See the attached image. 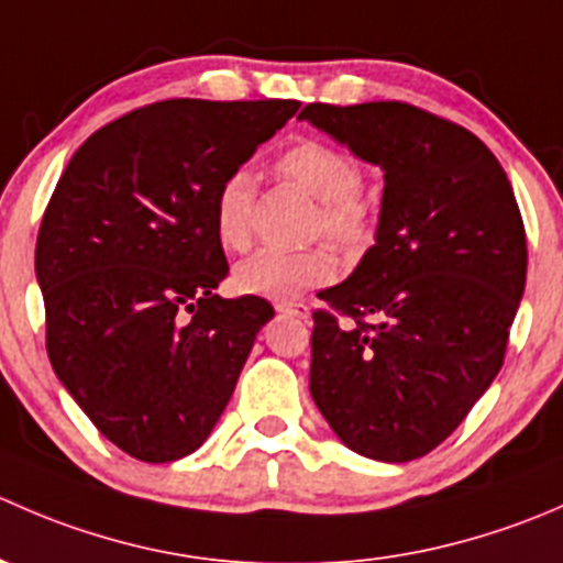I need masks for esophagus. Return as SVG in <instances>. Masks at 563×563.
<instances>
[{
	"label": "esophagus",
	"mask_w": 563,
	"mask_h": 563,
	"mask_svg": "<svg viewBox=\"0 0 563 563\" xmlns=\"http://www.w3.org/2000/svg\"><path fill=\"white\" fill-rule=\"evenodd\" d=\"M277 313L294 316V318H308L310 316V305H305V302H277Z\"/></svg>",
	"instance_id": "obj_1"
}]
</instances>
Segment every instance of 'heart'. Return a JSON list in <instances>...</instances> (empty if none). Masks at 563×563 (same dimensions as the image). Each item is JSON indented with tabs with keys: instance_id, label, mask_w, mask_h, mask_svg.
Returning <instances> with one entry per match:
<instances>
[{
	"instance_id": "b5f03b06",
	"label": "heart",
	"mask_w": 563,
	"mask_h": 563,
	"mask_svg": "<svg viewBox=\"0 0 563 563\" xmlns=\"http://www.w3.org/2000/svg\"><path fill=\"white\" fill-rule=\"evenodd\" d=\"M277 174L321 201L316 229L356 247L373 231V207L362 196V172L349 152L323 141L305 139L277 157ZM255 181L247 172H231L214 192L212 223L225 250L242 253L253 236ZM338 275V258L329 247L261 250L234 269L242 294L266 299H297Z\"/></svg>"
}]
</instances>
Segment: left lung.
Returning <instances> with one entry per match:
<instances>
[{
  "instance_id": "8db88e82",
  "label": "left lung",
  "mask_w": 563,
  "mask_h": 563,
  "mask_svg": "<svg viewBox=\"0 0 563 563\" xmlns=\"http://www.w3.org/2000/svg\"><path fill=\"white\" fill-rule=\"evenodd\" d=\"M384 172L376 245L318 297L310 395L349 450L428 455L485 395L526 288V229L490 150L424 108L310 103L299 113Z\"/></svg>"
}]
</instances>
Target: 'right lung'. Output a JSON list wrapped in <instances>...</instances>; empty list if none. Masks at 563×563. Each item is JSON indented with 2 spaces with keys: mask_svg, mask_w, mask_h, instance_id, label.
<instances>
[{
  "mask_svg": "<svg viewBox=\"0 0 563 563\" xmlns=\"http://www.w3.org/2000/svg\"><path fill=\"white\" fill-rule=\"evenodd\" d=\"M297 100H161L113 119L67 163L35 272L59 382L111 444L172 463L207 441L234 395L261 297L229 275L214 192L297 113Z\"/></svg>",
  "mask_w": 563,
  "mask_h": 563,
  "instance_id": "1",
  "label": "right lung"
}]
</instances>
